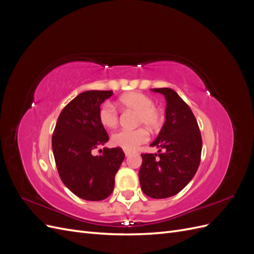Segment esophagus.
Here are the masks:
<instances>
[{
  "mask_svg": "<svg viewBox=\"0 0 254 254\" xmlns=\"http://www.w3.org/2000/svg\"><path fill=\"white\" fill-rule=\"evenodd\" d=\"M130 155H131V152H130V151H127V150H125V156H126V157H129Z\"/></svg>",
  "mask_w": 254,
  "mask_h": 254,
  "instance_id": "obj_1",
  "label": "esophagus"
}]
</instances>
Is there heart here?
I'll list each match as a JSON object with an SVG mask.
<instances>
[{
    "mask_svg": "<svg viewBox=\"0 0 254 254\" xmlns=\"http://www.w3.org/2000/svg\"><path fill=\"white\" fill-rule=\"evenodd\" d=\"M118 106L122 110H130L136 112L135 124L145 125L155 129L161 123L160 113L155 108L152 99L139 92H129L122 95ZM98 121L105 128H113L119 123V113L114 107L106 103L98 111ZM148 140V132L145 128H136L133 130H119L111 135V144L127 151L136 149L139 146Z\"/></svg>",
    "mask_w": 254,
    "mask_h": 254,
    "instance_id": "1",
    "label": "heart"
}]
</instances>
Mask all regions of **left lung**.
Masks as SVG:
<instances>
[{"mask_svg": "<svg viewBox=\"0 0 254 254\" xmlns=\"http://www.w3.org/2000/svg\"><path fill=\"white\" fill-rule=\"evenodd\" d=\"M166 99L165 123L157 139L159 153H142L141 189L155 199L178 194L193 179L200 163L202 140L197 121L187 103L173 89H151Z\"/></svg>", "mask_w": 254, "mask_h": 254, "instance_id": "obj_1", "label": "left lung"}]
</instances>
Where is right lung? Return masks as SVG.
Segmentation results:
<instances>
[{"label":"right lung","mask_w":254,"mask_h":254,"mask_svg":"<svg viewBox=\"0 0 254 254\" xmlns=\"http://www.w3.org/2000/svg\"><path fill=\"white\" fill-rule=\"evenodd\" d=\"M112 91H84L68 103L58 117L52 148L60 179L73 194L84 200L109 197L114 177L125 158L120 147L92 150L108 142L109 135L98 121L101 105Z\"/></svg>","instance_id":"right-lung-1"}]
</instances>
